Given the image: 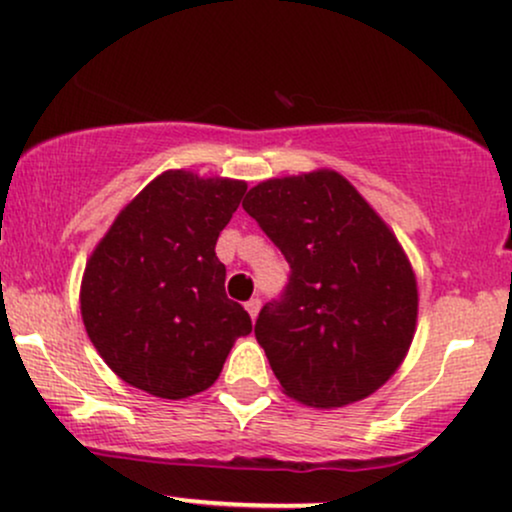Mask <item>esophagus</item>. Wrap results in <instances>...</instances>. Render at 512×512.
<instances>
[{"label": "esophagus", "instance_id": "34e87169", "mask_svg": "<svg viewBox=\"0 0 512 512\" xmlns=\"http://www.w3.org/2000/svg\"><path fill=\"white\" fill-rule=\"evenodd\" d=\"M260 305H262V301H260V298H250V301H248V303H245V310H248V313H250V317H252V320H255V317H257V313H260Z\"/></svg>", "mask_w": 512, "mask_h": 512}]
</instances>
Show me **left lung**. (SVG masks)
<instances>
[{"label":"left lung","instance_id":"1","mask_svg":"<svg viewBox=\"0 0 512 512\" xmlns=\"http://www.w3.org/2000/svg\"><path fill=\"white\" fill-rule=\"evenodd\" d=\"M243 209L289 262L255 322L286 395L330 409L378 390L407 354L419 305L390 228L334 170L260 182Z\"/></svg>","mask_w":512,"mask_h":512}]
</instances>
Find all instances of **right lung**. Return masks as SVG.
I'll return each mask as SVG.
<instances>
[{"instance_id": "right-lung-1", "label": "right lung", "mask_w": 512, "mask_h": 512, "mask_svg": "<svg viewBox=\"0 0 512 512\" xmlns=\"http://www.w3.org/2000/svg\"><path fill=\"white\" fill-rule=\"evenodd\" d=\"M248 185L168 170L120 211L86 264L81 317L103 361L163 399L207 390L252 320L226 296L219 233Z\"/></svg>"}]
</instances>
